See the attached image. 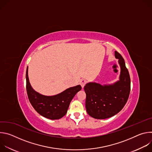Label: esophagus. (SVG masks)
I'll return each mask as SVG.
<instances>
[{
  "instance_id": "34e87169",
  "label": "esophagus",
  "mask_w": 152,
  "mask_h": 152,
  "mask_svg": "<svg viewBox=\"0 0 152 152\" xmlns=\"http://www.w3.org/2000/svg\"><path fill=\"white\" fill-rule=\"evenodd\" d=\"M85 83H86V80H85V79H82V80H80V85H81L82 88L84 87V86L85 85Z\"/></svg>"
}]
</instances>
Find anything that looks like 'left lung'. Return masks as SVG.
<instances>
[{"mask_svg": "<svg viewBox=\"0 0 152 152\" xmlns=\"http://www.w3.org/2000/svg\"><path fill=\"white\" fill-rule=\"evenodd\" d=\"M120 67L119 80L110 84L94 82L86 83L85 107L88 114L96 119L110 118L118 113L126 103L131 91V79L121 55L115 51Z\"/></svg>", "mask_w": 152, "mask_h": 152, "instance_id": "obj_1", "label": "left lung"}]
</instances>
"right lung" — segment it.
Listing matches in <instances>:
<instances>
[{
    "mask_svg": "<svg viewBox=\"0 0 152 152\" xmlns=\"http://www.w3.org/2000/svg\"><path fill=\"white\" fill-rule=\"evenodd\" d=\"M26 91L30 103L41 115L50 120H58L66 114L72 100L82 87L77 85L53 96H45L35 91L29 82L28 66L26 73Z\"/></svg>",
    "mask_w": 152,
    "mask_h": 152,
    "instance_id": "obj_1",
    "label": "right lung"
}]
</instances>
